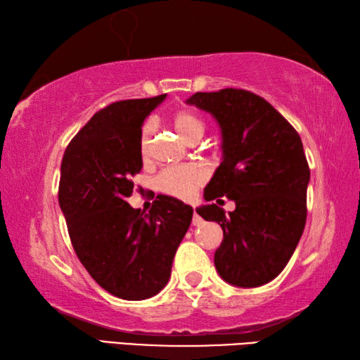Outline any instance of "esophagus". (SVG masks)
Masks as SVG:
<instances>
[{
	"mask_svg": "<svg viewBox=\"0 0 360 360\" xmlns=\"http://www.w3.org/2000/svg\"><path fill=\"white\" fill-rule=\"evenodd\" d=\"M192 224L193 225H200L202 224V217H200L198 214H197V211H193V217H192Z\"/></svg>",
	"mask_w": 360,
	"mask_h": 360,
	"instance_id": "34e87169",
	"label": "esophagus"
}]
</instances>
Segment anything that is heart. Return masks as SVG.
Masks as SVG:
<instances>
[{
  "label": "heart",
  "mask_w": 360,
  "mask_h": 360,
  "mask_svg": "<svg viewBox=\"0 0 360 360\" xmlns=\"http://www.w3.org/2000/svg\"><path fill=\"white\" fill-rule=\"evenodd\" d=\"M169 122H172L174 131L186 143L198 141L205 133V122L197 114L186 111V109L174 112ZM152 131H154V127L150 124H146L143 127L141 138H139V152H141L143 160H149L152 154ZM205 179V169L197 165L169 167L158 174L157 187L158 191L169 195V197L191 200Z\"/></svg>",
  "instance_id": "obj_1"
}]
</instances>
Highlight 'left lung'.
Listing matches in <instances>:
<instances>
[{
  "label": "left lung",
  "mask_w": 360,
  "mask_h": 360,
  "mask_svg": "<svg viewBox=\"0 0 360 360\" xmlns=\"http://www.w3.org/2000/svg\"><path fill=\"white\" fill-rule=\"evenodd\" d=\"M186 103L210 112L221 130V165L203 197L235 202L229 214L216 203L197 208L224 231L216 270L236 288H259L284 270L307 222L309 168L302 139L270 103L248 90L197 92Z\"/></svg>",
  "instance_id": "8db88e82"
}]
</instances>
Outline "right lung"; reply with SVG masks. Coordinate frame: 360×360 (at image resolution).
<instances>
[{
    "instance_id": "obj_1",
    "label": "right lung",
    "mask_w": 360,
    "mask_h": 360,
    "mask_svg": "<svg viewBox=\"0 0 360 360\" xmlns=\"http://www.w3.org/2000/svg\"><path fill=\"white\" fill-rule=\"evenodd\" d=\"M167 95L125 100L96 112L65 150L58 203L72 248L103 289L146 300L165 288L193 208L160 195L149 214L127 198L143 168L141 127Z\"/></svg>"
}]
</instances>
